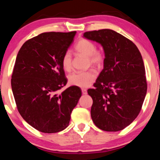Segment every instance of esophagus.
Wrapping results in <instances>:
<instances>
[{"label":"esophagus","instance_id":"esophagus-1","mask_svg":"<svg viewBox=\"0 0 160 160\" xmlns=\"http://www.w3.org/2000/svg\"><path fill=\"white\" fill-rule=\"evenodd\" d=\"M82 92L83 95H87V90L86 89H82Z\"/></svg>","mask_w":160,"mask_h":160}]
</instances>
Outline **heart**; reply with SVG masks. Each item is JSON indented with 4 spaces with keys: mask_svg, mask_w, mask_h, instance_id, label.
I'll return each instance as SVG.
<instances>
[{
    "mask_svg": "<svg viewBox=\"0 0 160 160\" xmlns=\"http://www.w3.org/2000/svg\"><path fill=\"white\" fill-rule=\"evenodd\" d=\"M77 53L87 57L88 64L96 68H100L105 60L104 53L96 49L95 43L87 38H82L75 46ZM63 69L70 71L72 68V56L70 52H65L62 58ZM97 77L93 70L83 72H76L68 76V82L71 85L79 87H87L95 82Z\"/></svg>",
    "mask_w": 160,
    "mask_h": 160,
    "instance_id": "b5f03b06",
    "label": "heart"
}]
</instances>
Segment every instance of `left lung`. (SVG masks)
I'll return each instance as SVG.
<instances>
[{"label": "left lung", "mask_w": 160, "mask_h": 160, "mask_svg": "<svg viewBox=\"0 0 160 160\" xmlns=\"http://www.w3.org/2000/svg\"><path fill=\"white\" fill-rule=\"evenodd\" d=\"M84 36L102 46L104 68L87 90L92 98V119L100 130L117 132L139 114L147 91L143 58L136 45L114 30L87 31Z\"/></svg>", "instance_id": "1"}]
</instances>
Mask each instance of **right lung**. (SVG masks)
Masks as SVG:
<instances>
[{"instance_id": "obj_1", "label": "right lung", "mask_w": 160, "mask_h": 160, "mask_svg": "<svg viewBox=\"0 0 160 160\" xmlns=\"http://www.w3.org/2000/svg\"><path fill=\"white\" fill-rule=\"evenodd\" d=\"M75 34L43 32L26 41L17 54L11 80L17 110L40 132L54 133L66 128L82 96L76 86L58 95L67 83L62 58Z\"/></svg>"}]
</instances>
